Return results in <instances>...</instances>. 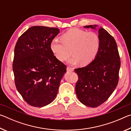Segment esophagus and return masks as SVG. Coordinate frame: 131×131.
Masks as SVG:
<instances>
[{
	"label": "esophagus",
	"mask_w": 131,
	"mask_h": 131,
	"mask_svg": "<svg viewBox=\"0 0 131 131\" xmlns=\"http://www.w3.org/2000/svg\"><path fill=\"white\" fill-rule=\"evenodd\" d=\"M66 70H67L68 72H73V71L74 70V69L73 68L69 67V66H68L67 69H66Z\"/></svg>",
	"instance_id": "34e87169"
}]
</instances>
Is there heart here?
<instances>
[{
	"mask_svg": "<svg viewBox=\"0 0 131 131\" xmlns=\"http://www.w3.org/2000/svg\"><path fill=\"white\" fill-rule=\"evenodd\" d=\"M58 39L51 41L50 48L58 60L63 62L73 55L68 62L70 65L81 63L85 66L91 63L97 56L100 48V39L96 33L87 32L79 28L70 29Z\"/></svg>",
	"mask_w": 131,
	"mask_h": 131,
	"instance_id": "obj_1",
	"label": "heart"
}]
</instances>
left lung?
Returning a JSON list of instances; mask_svg holds the SVG:
<instances>
[{
  "label": "left lung",
  "instance_id": "1",
  "mask_svg": "<svg viewBox=\"0 0 131 131\" xmlns=\"http://www.w3.org/2000/svg\"><path fill=\"white\" fill-rule=\"evenodd\" d=\"M96 25L84 26L96 29ZM100 48L95 59L85 67L75 69L79 76L76 93L84 105L96 107L110 96L118 84L121 61L117 43L103 28L98 30Z\"/></svg>",
  "mask_w": 131,
  "mask_h": 131
}]
</instances>
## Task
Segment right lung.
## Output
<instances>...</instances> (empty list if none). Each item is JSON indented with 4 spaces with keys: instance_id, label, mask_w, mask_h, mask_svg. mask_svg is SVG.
<instances>
[{
    "instance_id": "right-lung-1",
    "label": "right lung",
    "mask_w": 131,
    "mask_h": 131,
    "mask_svg": "<svg viewBox=\"0 0 131 131\" xmlns=\"http://www.w3.org/2000/svg\"><path fill=\"white\" fill-rule=\"evenodd\" d=\"M59 33L57 28L34 26L15 44L13 64L15 86L26 102L34 107H43L54 100L66 72V66L50 48Z\"/></svg>"
}]
</instances>
